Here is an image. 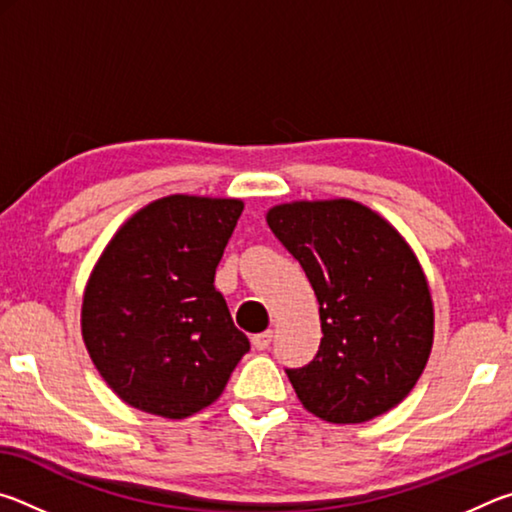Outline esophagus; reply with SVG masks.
Returning a JSON list of instances; mask_svg holds the SVG:
<instances>
[{"label": "esophagus", "instance_id": "obj_1", "mask_svg": "<svg viewBox=\"0 0 512 512\" xmlns=\"http://www.w3.org/2000/svg\"><path fill=\"white\" fill-rule=\"evenodd\" d=\"M271 341H273V332H271V329H266V332H262V334H255V336H253V348H257V350H266L268 345H271Z\"/></svg>", "mask_w": 512, "mask_h": 512}]
</instances>
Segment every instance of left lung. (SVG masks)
<instances>
[{
    "instance_id": "obj_1",
    "label": "left lung",
    "mask_w": 512,
    "mask_h": 512,
    "mask_svg": "<svg viewBox=\"0 0 512 512\" xmlns=\"http://www.w3.org/2000/svg\"><path fill=\"white\" fill-rule=\"evenodd\" d=\"M268 228L305 268L320 305L316 357L287 368L298 400L334 424H357L411 393L433 343V307L413 250L361 203L277 205Z\"/></svg>"
}]
</instances>
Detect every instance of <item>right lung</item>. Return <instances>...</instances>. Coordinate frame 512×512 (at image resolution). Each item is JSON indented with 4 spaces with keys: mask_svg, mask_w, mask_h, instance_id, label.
Masks as SVG:
<instances>
[{
    "mask_svg": "<svg viewBox=\"0 0 512 512\" xmlns=\"http://www.w3.org/2000/svg\"><path fill=\"white\" fill-rule=\"evenodd\" d=\"M241 212L235 198L167 196L103 250L83 296V341L126 404L187 418L223 393L250 350L214 287Z\"/></svg>",
    "mask_w": 512,
    "mask_h": 512,
    "instance_id": "add662e5",
    "label": "right lung"
}]
</instances>
